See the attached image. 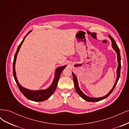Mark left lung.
<instances>
[{
  "label": "left lung",
  "mask_w": 129,
  "mask_h": 129,
  "mask_svg": "<svg viewBox=\"0 0 129 129\" xmlns=\"http://www.w3.org/2000/svg\"><path fill=\"white\" fill-rule=\"evenodd\" d=\"M109 38H110V39L112 41V48H114V49L115 50L116 52L117 53V61H118V68L117 69V79L116 81V82L114 85V87L112 88V89L110 90V91L109 92L108 94L103 97H100V98H92V97H90L85 95H84V93L81 91V90L80 89V88L79 87V85H78V82L77 80V77L75 76V74H74V73H72L73 74V79H74V86H75V88L76 92H77L78 94H79L82 98L84 99V100L88 101V102H98V101H101L102 100H104V99L107 98L109 95L111 94V93L114 90V89H115L116 85L118 82V81L119 80V78L120 77V68H121V64H120V52H119V49L118 48V47L117 45L116 44V43L114 39L112 38V37L109 35Z\"/></svg>",
  "instance_id": "1"
}]
</instances>
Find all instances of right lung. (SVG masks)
Instances as JSON below:
<instances>
[{
    "mask_svg": "<svg viewBox=\"0 0 129 129\" xmlns=\"http://www.w3.org/2000/svg\"><path fill=\"white\" fill-rule=\"evenodd\" d=\"M30 31H29V32L26 35L24 38L23 39L22 41H21L20 45H19L18 49L17 50V52L15 54L13 63V76L14 78V80L15 81V82H16L19 90H20L22 94L24 95L27 99L33 101H35V102H42V101H44L48 99L49 97L52 96V95L54 93V92L55 91L57 87L58 81L60 79L61 74L62 71H63V70L65 68L66 66H62V67H60L56 69L55 75V77H54V81L53 82L52 85H50L48 89H47L46 90H40L33 91V90H30L27 89L24 87H22L21 85L19 83L17 79L16 74H15V61H16L17 54L19 52V50L20 49L21 46L25 40V38H26V37L27 36V35H28V34L30 33Z\"/></svg>",
    "mask_w": 129,
    "mask_h": 129,
    "instance_id": "right-lung-1",
    "label": "right lung"
}]
</instances>
